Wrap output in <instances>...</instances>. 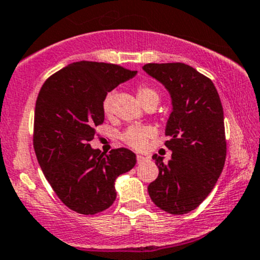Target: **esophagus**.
I'll list each match as a JSON object with an SVG mask.
<instances>
[{
	"instance_id": "obj_1",
	"label": "esophagus",
	"mask_w": 260,
	"mask_h": 260,
	"mask_svg": "<svg viewBox=\"0 0 260 260\" xmlns=\"http://www.w3.org/2000/svg\"><path fill=\"white\" fill-rule=\"evenodd\" d=\"M147 158L144 157V155H141V154H138L137 155V162L138 163H142V162H144V160H146Z\"/></svg>"
}]
</instances>
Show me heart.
<instances>
[{"instance_id":"obj_1","label":"heart","mask_w":260,"mask_h":260,"mask_svg":"<svg viewBox=\"0 0 260 260\" xmlns=\"http://www.w3.org/2000/svg\"><path fill=\"white\" fill-rule=\"evenodd\" d=\"M137 97L139 102L142 105L147 102V101L152 100V98H157L158 100V93L151 87L147 86H139L137 88ZM111 94L106 95V98L103 100L102 108L103 112L106 114H108L111 112ZM153 136V131L151 128H144V127H131L123 135V141L128 144V146L133 147V148L141 149L146 146L148 138H151Z\"/></svg>"}]
</instances>
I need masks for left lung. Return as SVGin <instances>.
Segmentation results:
<instances>
[{
	"label": "left lung",
	"mask_w": 260,
	"mask_h": 260,
	"mask_svg": "<svg viewBox=\"0 0 260 260\" xmlns=\"http://www.w3.org/2000/svg\"><path fill=\"white\" fill-rule=\"evenodd\" d=\"M143 71L165 86L172 100L166 125L168 163L153 155L159 173L148 185L153 203L171 214H185L208 197L226 155L224 114L213 82L185 63H148Z\"/></svg>",
	"instance_id": "left-lung-1"
}]
</instances>
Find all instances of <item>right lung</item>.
Instances as JSON below:
<instances>
[{"mask_svg":"<svg viewBox=\"0 0 260 260\" xmlns=\"http://www.w3.org/2000/svg\"><path fill=\"white\" fill-rule=\"evenodd\" d=\"M137 71L103 62L66 66L43 83L35 109L34 147L54 193L80 214H95L113 204L117 177L137 162L127 148L105 154L93 149L97 125L105 121L103 100Z\"/></svg>","mask_w":260,"mask_h":260,"instance_id":"1","label":"right lung"}]
</instances>
